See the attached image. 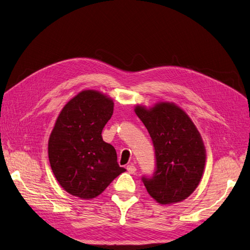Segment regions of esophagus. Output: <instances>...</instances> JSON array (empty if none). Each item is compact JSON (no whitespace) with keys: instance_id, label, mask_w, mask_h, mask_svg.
Segmentation results:
<instances>
[{"instance_id":"1","label":"esophagus","mask_w":250,"mask_h":250,"mask_svg":"<svg viewBox=\"0 0 250 250\" xmlns=\"http://www.w3.org/2000/svg\"><path fill=\"white\" fill-rule=\"evenodd\" d=\"M126 169H127V171H128V172L131 173V174H132V173H134L135 171H137V168H135V166H134V165H132V164H131V165H128L127 167H126Z\"/></svg>"}]
</instances>
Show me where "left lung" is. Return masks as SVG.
<instances>
[{
  "label": "left lung",
  "mask_w": 250,
  "mask_h": 250,
  "mask_svg": "<svg viewBox=\"0 0 250 250\" xmlns=\"http://www.w3.org/2000/svg\"><path fill=\"white\" fill-rule=\"evenodd\" d=\"M134 111L154 147L155 171L152 176L142 177L147 192L161 204L185 200L198 187L206 165L199 131L173 103L161 102L150 109L138 105Z\"/></svg>",
  "instance_id": "1"
}]
</instances>
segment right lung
Masks as SVG:
<instances>
[{"mask_svg":"<svg viewBox=\"0 0 250 250\" xmlns=\"http://www.w3.org/2000/svg\"><path fill=\"white\" fill-rule=\"evenodd\" d=\"M113 101L97 90H82L60 111L48 145L53 173L64 190L81 199L100 195L126 170L117 152L102 139Z\"/></svg>","mask_w":250,"mask_h":250,"instance_id":"1","label":"right lung"}]
</instances>
